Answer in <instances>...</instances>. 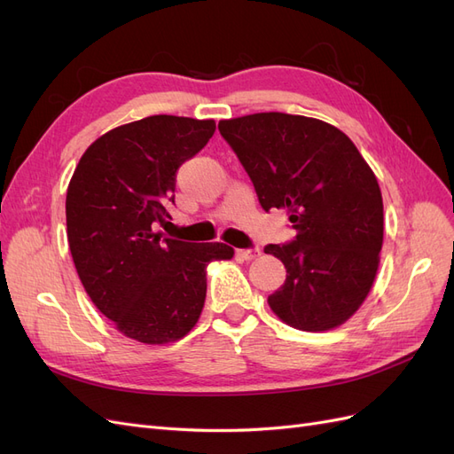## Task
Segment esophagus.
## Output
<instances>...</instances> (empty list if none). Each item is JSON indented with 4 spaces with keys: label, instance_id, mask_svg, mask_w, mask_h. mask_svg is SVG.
I'll return each instance as SVG.
<instances>
[{
    "label": "esophagus",
    "instance_id": "esophagus-1",
    "mask_svg": "<svg viewBox=\"0 0 454 454\" xmlns=\"http://www.w3.org/2000/svg\"><path fill=\"white\" fill-rule=\"evenodd\" d=\"M259 254H261L259 248H244V250H239V255H240L242 259H246V261L259 257Z\"/></svg>",
    "mask_w": 454,
    "mask_h": 454
}]
</instances>
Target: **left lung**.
Instances as JSON below:
<instances>
[{
    "instance_id": "obj_1",
    "label": "left lung",
    "mask_w": 454,
    "mask_h": 454,
    "mask_svg": "<svg viewBox=\"0 0 454 454\" xmlns=\"http://www.w3.org/2000/svg\"><path fill=\"white\" fill-rule=\"evenodd\" d=\"M248 172L261 208H286L294 240L267 244L286 267L269 295L278 318L303 332L347 322L373 286L382 248L377 177L345 132L290 114L219 121Z\"/></svg>"
}]
</instances>
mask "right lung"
Here are the masks:
<instances>
[{
	"instance_id": "1",
	"label": "right lung",
	"mask_w": 454,
	"mask_h": 454,
	"mask_svg": "<svg viewBox=\"0 0 454 454\" xmlns=\"http://www.w3.org/2000/svg\"><path fill=\"white\" fill-rule=\"evenodd\" d=\"M215 122L151 115L100 136L66 197L67 242L81 284L122 335L147 345L182 339L206 299V267L231 259L222 242L162 237L176 172L208 144Z\"/></svg>"
}]
</instances>
